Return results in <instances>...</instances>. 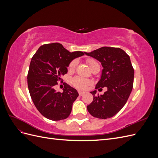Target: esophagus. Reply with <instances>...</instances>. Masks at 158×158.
Listing matches in <instances>:
<instances>
[{"instance_id":"esophagus-1","label":"esophagus","mask_w":158,"mask_h":158,"mask_svg":"<svg viewBox=\"0 0 158 158\" xmlns=\"http://www.w3.org/2000/svg\"><path fill=\"white\" fill-rule=\"evenodd\" d=\"M78 94H79V95H80V96H81V95H84V94H85V92H81V91H78Z\"/></svg>"}]
</instances>
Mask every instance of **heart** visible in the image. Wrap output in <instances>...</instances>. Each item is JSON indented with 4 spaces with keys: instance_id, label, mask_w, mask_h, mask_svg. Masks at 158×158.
<instances>
[{
    "instance_id": "1",
    "label": "heart",
    "mask_w": 158,
    "mask_h": 158,
    "mask_svg": "<svg viewBox=\"0 0 158 158\" xmlns=\"http://www.w3.org/2000/svg\"><path fill=\"white\" fill-rule=\"evenodd\" d=\"M98 63V62L95 60V59H88L87 60V63L88 64V65L90 66L92 64H93L94 63ZM76 64H77V60H73V61L70 62V63L69 64V69L70 70H73L74 69V68L76 67ZM72 84L74 85V86L76 88L80 89H84L88 87V85L90 84L91 82L89 80L85 79L81 77H75L74 78L73 80H72Z\"/></svg>"
}]
</instances>
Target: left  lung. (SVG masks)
Listing matches in <instances>:
<instances>
[{"label":"left lung","mask_w":158,"mask_h":158,"mask_svg":"<svg viewBox=\"0 0 158 158\" xmlns=\"http://www.w3.org/2000/svg\"><path fill=\"white\" fill-rule=\"evenodd\" d=\"M84 53L96 59L103 67L95 89L107 88L101 95L95 94L96 90L90 92L94 99L87 106L88 111L98 118H111L124 107L132 92L135 71L130 56L120 48L109 47Z\"/></svg>","instance_id":"left-lung-1"}]
</instances>
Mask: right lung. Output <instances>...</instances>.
I'll return each mask as SVG.
<instances>
[{
	"label": "right lung",
	"mask_w": 158,
	"mask_h": 158,
	"mask_svg": "<svg viewBox=\"0 0 158 158\" xmlns=\"http://www.w3.org/2000/svg\"><path fill=\"white\" fill-rule=\"evenodd\" d=\"M84 55L82 51L73 52L59 43L41 46L32 56L27 73V85L31 98L37 109L47 118L60 121L67 118L74 102L78 97L74 88L64 84L63 92L54 89L60 76L67 73V67L73 59Z\"/></svg>",
	"instance_id": "obj_1"
}]
</instances>
